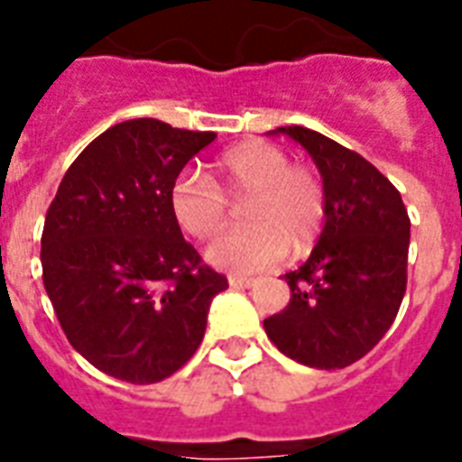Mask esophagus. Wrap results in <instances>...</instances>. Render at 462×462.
I'll return each instance as SVG.
<instances>
[{
	"label": "esophagus",
	"instance_id": "esophagus-1",
	"mask_svg": "<svg viewBox=\"0 0 462 462\" xmlns=\"http://www.w3.org/2000/svg\"><path fill=\"white\" fill-rule=\"evenodd\" d=\"M227 283H230L232 288H252V286H254V278L235 276V273H232V276L227 278Z\"/></svg>",
	"mask_w": 462,
	"mask_h": 462
}]
</instances>
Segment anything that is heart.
I'll use <instances>...</instances> for the list:
<instances>
[{
    "label": "heart",
    "instance_id": "1",
    "mask_svg": "<svg viewBox=\"0 0 462 462\" xmlns=\"http://www.w3.org/2000/svg\"><path fill=\"white\" fill-rule=\"evenodd\" d=\"M216 181L181 174L171 186L176 223L199 239L216 237L230 217V198L246 203L249 225L208 246V262L225 271L252 273L305 254L327 217V189L315 167L291 162L283 147L252 140L216 162Z\"/></svg>",
    "mask_w": 462,
    "mask_h": 462
}]
</instances>
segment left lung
Listing matches in <instances>:
<instances>
[{"label": "left lung", "mask_w": 462, "mask_h": 462, "mask_svg": "<svg viewBox=\"0 0 462 462\" xmlns=\"http://www.w3.org/2000/svg\"><path fill=\"white\" fill-rule=\"evenodd\" d=\"M283 133L315 160L327 189L325 230L300 269L286 273L291 302L263 319L281 354L310 368H346L378 344L407 291L410 216L371 162L302 125Z\"/></svg>", "instance_id": "obj_1"}]
</instances>
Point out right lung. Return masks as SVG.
Returning <instances> with one entry per match:
<instances>
[{
    "instance_id": "right-lung-1",
    "label": "right lung",
    "mask_w": 462,
    "mask_h": 462,
    "mask_svg": "<svg viewBox=\"0 0 462 462\" xmlns=\"http://www.w3.org/2000/svg\"><path fill=\"white\" fill-rule=\"evenodd\" d=\"M216 137L154 118L118 123L84 147L48 208L45 293L67 341L111 378L150 385L179 371L227 288L171 210L179 171Z\"/></svg>"
}]
</instances>
